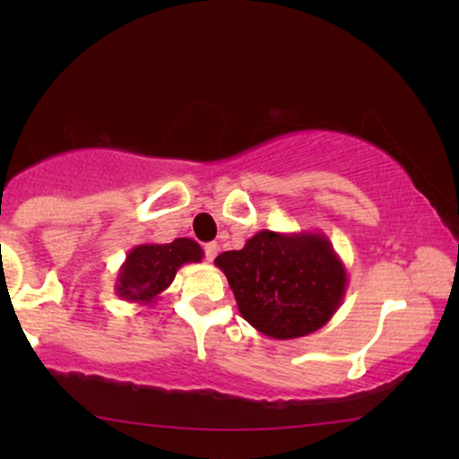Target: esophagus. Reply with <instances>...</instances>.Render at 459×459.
Wrapping results in <instances>:
<instances>
[{
  "label": "esophagus",
  "mask_w": 459,
  "mask_h": 459,
  "mask_svg": "<svg viewBox=\"0 0 459 459\" xmlns=\"http://www.w3.org/2000/svg\"><path fill=\"white\" fill-rule=\"evenodd\" d=\"M217 253H219V244H217V242L204 244V255H206V259L212 261V259H215V256H217Z\"/></svg>",
  "instance_id": "esophagus-1"
}]
</instances>
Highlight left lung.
Instances as JSON below:
<instances>
[{
    "mask_svg": "<svg viewBox=\"0 0 459 459\" xmlns=\"http://www.w3.org/2000/svg\"><path fill=\"white\" fill-rule=\"evenodd\" d=\"M238 311L261 334L278 341L324 328L342 305L349 275L322 231L261 230L244 248L215 259Z\"/></svg>",
    "mask_w": 459,
    "mask_h": 459,
    "instance_id": "obj_1",
    "label": "left lung"
}]
</instances>
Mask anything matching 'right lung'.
Masks as SVG:
<instances>
[{
    "instance_id": "add662e5",
    "label": "right lung",
    "mask_w": 459,
    "mask_h": 459,
    "mask_svg": "<svg viewBox=\"0 0 459 459\" xmlns=\"http://www.w3.org/2000/svg\"><path fill=\"white\" fill-rule=\"evenodd\" d=\"M204 250L190 238H178L169 244H140L131 248L127 259L118 269L117 297L137 305H154L165 292L175 273L186 263H200Z\"/></svg>"
}]
</instances>
